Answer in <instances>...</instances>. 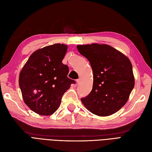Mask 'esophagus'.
<instances>
[{"mask_svg": "<svg viewBox=\"0 0 152 152\" xmlns=\"http://www.w3.org/2000/svg\"><path fill=\"white\" fill-rule=\"evenodd\" d=\"M76 82H77V85H80V83H81V78H78V80H76Z\"/></svg>", "mask_w": 152, "mask_h": 152, "instance_id": "esophagus-1", "label": "esophagus"}]
</instances>
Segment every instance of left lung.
Listing matches in <instances>:
<instances>
[{"mask_svg":"<svg viewBox=\"0 0 152 152\" xmlns=\"http://www.w3.org/2000/svg\"><path fill=\"white\" fill-rule=\"evenodd\" d=\"M88 59L93 73L91 91L81 101L93 114L108 116L127 102L134 86L133 66L127 57L106 44L77 46Z\"/></svg>","mask_w":152,"mask_h":152,"instance_id":"obj_1","label":"left lung"}]
</instances>
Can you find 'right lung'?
Returning a JSON list of instances; mask_svg holds the SVG:
<instances>
[{"instance_id": "1", "label": "right lung", "mask_w": 152, "mask_h": 152, "mask_svg": "<svg viewBox=\"0 0 152 152\" xmlns=\"http://www.w3.org/2000/svg\"><path fill=\"white\" fill-rule=\"evenodd\" d=\"M67 46L55 44L35 51L19 74V84L25 104L40 115L53 114L72 83L69 69L62 63Z\"/></svg>"}]
</instances>
